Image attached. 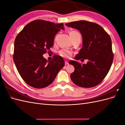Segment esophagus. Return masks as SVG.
Listing matches in <instances>:
<instances>
[{"label": "esophagus", "mask_w": 125, "mask_h": 125, "mask_svg": "<svg viewBox=\"0 0 125 125\" xmlns=\"http://www.w3.org/2000/svg\"><path fill=\"white\" fill-rule=\"evenodd\" d=\"M68 64H69L68 62L67 61H65V65H68Z\"/></svg>", "instance_id": "34e87169"}]
</instances>
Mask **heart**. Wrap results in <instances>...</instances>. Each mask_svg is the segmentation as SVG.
<instances>
[{
  "label": "heart",
  "instance_id": "obj_1",
  "mask_svg": "<svg viewBox=\"0 0 125 125\" xmlns=\"http://www.w3.org/2000/svg\"><path fill=\"white\" fill-rule=\"evenodd\" d=\"M69 35L71 40H74L75 39L80 37L81 38V35L79 32L75 30H72L69 32ZM59 54L63 57H67L68 55L71 54V52L70 51H68L66 50H61L59 52Z\"/></svg>",
  "mask_w": 125,
  "mask_h": 125
}]
</instances>
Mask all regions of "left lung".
<instances>
[{
	"mask_svg": "<svg viewBox=\"0 0 125 125\" xmlns=\"http://www.w3.org/2000/svg\"><path fill=\"white\" fill-rule=\"evenodd\" d=\"M66 25L79 30L82 37V48L75 57V60H88L86 64L71 60L74 67L70 75L74 83L82 88H92L103 80L113 63L114 55L112 41L108 33L100 25L81 20Z\"/></svg>",
	"mask_w": 125,
	"mask_h": 125,
	"instance_id": "obj_1",
	"label": "left lung"
}]
</instances>
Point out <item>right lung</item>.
I'll return each mask as SVG.
<instances>
[{
    "label": "right lung",
    "mask_w": 125,
    "mask_h": 125,
    "mask_svg": "<svg viewBox=\"0 0 125 125\" xmlns=\"http://www.w3.org/2000/svg\"><path fill=\"white\" fill-rule=\"evenodd\" d=\"M64 30L63 23L36 20L26 24L14 41L13 59L23 80L30 86L42 89L54 81L65 66L60 56L47 61L43 55L50 52L56 34Z\"/></svg>",
    "instance_id": "right-lung-1"
}]
</instances>
